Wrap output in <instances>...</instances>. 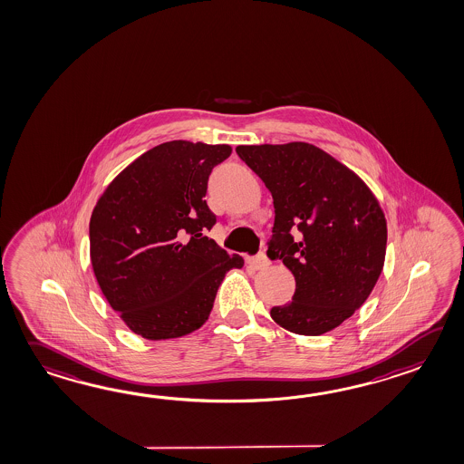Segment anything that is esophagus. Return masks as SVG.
I'll use <instances>...</instances> for the list:
<instances>
[{"instance_id":"obj_1","label":"esophagus","mask_w":464,"mask_h":464,"mask_svg":"<svg viewBox=\"0 0 464 464\" xmlns=\"http://www.w3.org/2000/svg\"><path fill=\"white\" fill-rule=\"evenodd\" d=\"M247 268L251 269H263L265 266H268L269 259L266 255L259 253L256 256H249L246 259Z\"/></svg>"}]
</instances>
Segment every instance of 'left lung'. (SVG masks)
<instances>
[{
	"label": "left lung",
	"instance_id": "obj_1",
	"mask_svg": "<svg viewBox=\"0 0 464 464\" xmlns=\"http://www.w3.org/2000/svg\"><path fill=\"white\" fill-rule=\"evenodd\" d=\"M275 205L268 256L293 273V301L271 308L281 328L320 336L368 299L382 275L388 227L378 198L360 176L314 144L237 146ZM299 228L302 237H290Z\"/></svg>",
	"mask_w": 464,
	"mask_h": 464
}]
</instances>
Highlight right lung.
<instances>
[{"mask_svg":"<svg viewBox=\"0 0 464 464\" xmlns=\"http://www.w3.org/2000/svg\"><path fill=\"white\" fill-rule=\"evenodd\" d=\"M229 144L168 141L106 186L90 219V257L110 306L144 340L181 338L207 323L218 286L243 268L203 233L208 178Z\"/></svg>","mask_w":464,"mask_h":464,"instance_id":"1","label":"right lung"}]
</instances>
